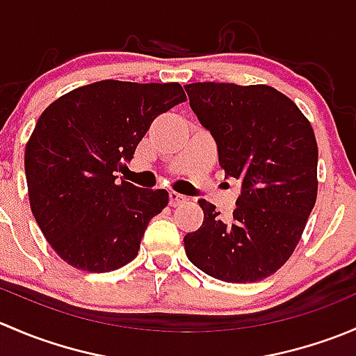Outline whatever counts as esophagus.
<instances>
[{
  "label": "esophagus",
  "instance_id": "1",
  "mask_svg": "<svg viewBox=\"0 0 356 356\" xmlns=\"http://www.w3.org/2000/svg\"><path fill=\"white\" fill-rule=\"evenodd\" d=\"M168 200H170L172 207H179V204H182L188 201V198H186L184 195H179V193H175V191H172L170 195H168Z\"/></svg>",
  "mask_w": 356,
  "mask_h": 356
}]
</instances>
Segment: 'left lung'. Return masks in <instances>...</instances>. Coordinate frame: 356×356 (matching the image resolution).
Here are the masks:
<instances>
[{
  "mask_svg": "<svg viewBox=\"0 0 356 356\" xmlns=\"http://www.w3.org/2000/svg\"><path fill=\"white\" fill-rule=\"evenodd\" d=\"M184 89L217 141L220 167L243 182L229 218L200 200L203 225L184 238L186 254L220 281H261L289 260L317 201L314 129L294 102L270 86L196 82Z\"/></svg>",
  "mask_w": 356,
  "mask_h": 356,
  "instance_id": "obj_1",
  "label": "left lung"
}]
</instances>
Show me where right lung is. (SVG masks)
<instances>
[{"label": "right lung", "instance_id": "obj_1", "mask_svg": "<svg viewBox=\"0 0 356 356\" xmlns=\"http://www.w3.org/2000/svg\"><path fill=\"white\" fill-rule=\"evenodd\" d=\"M186 99L179 82L99 81L42 111L25 146V177L32 215L63 261L102 274L138 257L168 193L117 182L115 172L158 115Z\"/></svg>", "mask_w": 356, "mask_h": 356}]
</instances>
